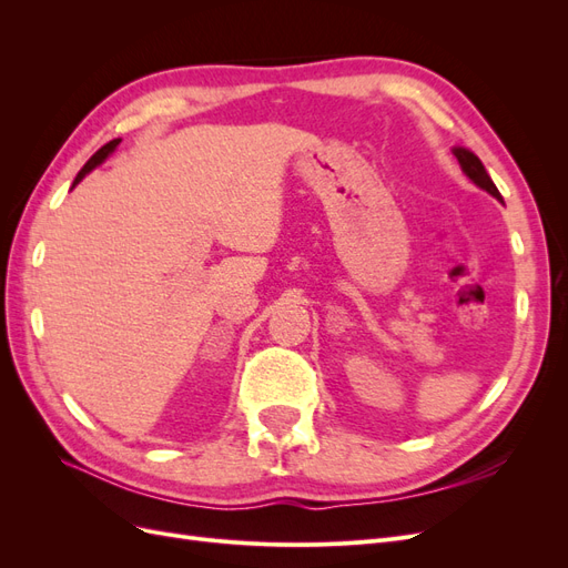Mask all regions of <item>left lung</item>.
<instances>
[{
    "mask_svg": "<svg viewBox=\"0 0 568 568\" xmlns=\"http://www.w3.org/2000/svg\"><path fill=\"white\" fill-rule=\"evenodd\" d=\"M453 153H455V159H457V163L462 168V173L467 175L478 189H484V192H488L493 199H497V201L503 203L500 192H497V186L493 184L490 175L486 173V168H484V163H480V159L476 156V153L469 151V149H464V146H455Z\"/></svg>",
    "mask_w": 568,
    "mask_h": 568,
    "instance_id": "1",
    "label": "left lung"
}]
</instances>
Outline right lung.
I'll return each instance as SVG.
<instances>
[{"label":"right lung","mask_w":568,"mask_h":568,"mask_svg":"<svg viewBox=\"0 0 568 568\" xmlns=\"http://www.w3.org/2000/svg\"><path fill=\"white\" fill-rule=\"evenodd\" d=\"M118 144H120V140H111L109 144H104V146H101V149H99V151L94 153V156H92V159H90L88 163H84V165H82V170H80V173H78V178H75L73 186H75V184H80L84 175H90L94 168H99L101 163H104V161H106V159L111 156V153H113V151L118 149Z\"/></svg>","instance_id":"obj_1"}]
</instances>
